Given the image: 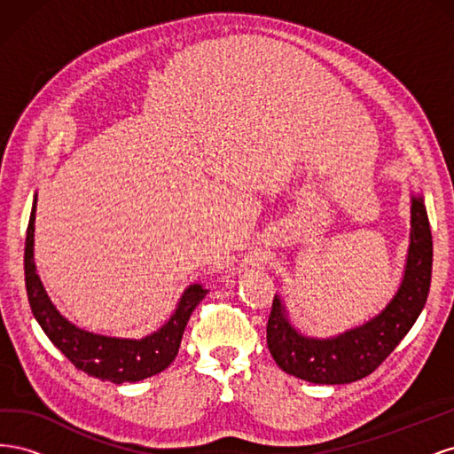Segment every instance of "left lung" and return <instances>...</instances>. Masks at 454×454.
<instances>
[{
	"label": "left lung",
	"instance_id": "8db88e82",
	"mask_svg": "<svg viewBox=\"0 0 454 454\" xmlns=\"http://www.w3.org/2000/svg\"><path fill=\"white\" fill-rule=\"evenodd\" d=\"M432 231L420 197L411 206V244L403 282L395 297L373 320L333 339H310L287 322L274 297L267 322V345L287 375L316 384L360 380L388 358L417 322L432 282Z\"/></svg>",
	"mask_w": 454,
	"mask_h": 454
}]
</instances>
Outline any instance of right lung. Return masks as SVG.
<instances>
[{"instance_id":"right-lung-1","label":"right lung","mask_w":454,"mask_h":454,"mask_svg":"<svg viewBox=\"0 0 454 454\" xmlns=\"http://www.w3.org/2000/svg\"><path fill=\"white\" fill-rule=\"evenodd\" d=\"M34 222L35 202L32 208L28 231H26L24 280L32 312L39 325L43 327L47 337L52 340V345L77 369L102 380H112L115 384L142 380L167 369L174 362L177 350H180V342L189 322V316L193 314L195 307L208 294V290H204L199 284L189 286L180 305H177L176 312L172 314V318L159 332L151 333L142 340L115 339L83 332V329L67 322L54 309L51 299L45 294L43 284H41L37 277L34 265Z\"/></svg>"}]
</instances>
